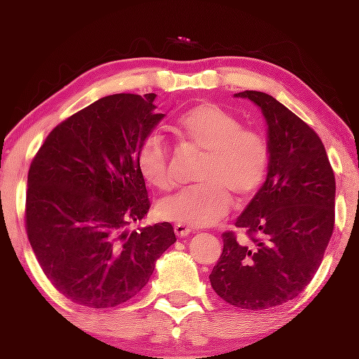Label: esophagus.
I'll return each mask as SVG.
<instances>
[{
  "instance_id": "1",
  "label": "esophagus",
  "mask_w": 359,
  "mask_h": 359,
  "mask_svg": "<svg viewBox=\"0 0 359 359\" xmlns=\"http://www.w3.org/2000/svg\"><path fill=\"white\" fill-rule=\"evenodd\" d=\"M189 232H191L189 227L181 226V224H176V226H175V234L178 236V237H184V236H188Z\"/></svg>"
}]
</instances>
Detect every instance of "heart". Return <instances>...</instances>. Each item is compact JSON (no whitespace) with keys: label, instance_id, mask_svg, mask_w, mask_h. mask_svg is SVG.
Listing matches in <instances>:
<instances>
[{"label":"heart","instance_id":"obj_1","mask_svg":"<svg viewBox=\"0 0 359 359\" xmlns=\"http://www.w3.org/2000/svg\"><path fill=\"white\" fill-rule=\"evenodd\" d=\"M178 135L204 155L198 170L201 184L158 204L163 221L186 227L212 226L229 214V194L244 203L262 188L271 163L267 142L255 130L242 127L229 111L214 104L196 105L180 120ZM137 166L153 188H175L170 148L160 135H150L140 145Z\"/></svg>","mask_w":359,"mask_h":359}]
</instances>
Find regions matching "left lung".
Returning a JSON list of instances; mask_svg holds the SVG:
<instances>
[{
	"label": "left lung",
	"instance_id": "left-lung-1",
	"mask_svg": "<svg viewBox=\"0 0 359 359\" xmlns=\"http://www.w3.org/2000/svg\"><path fill=\"white\" fill-rule=\"evenodd\" d=\"M236 97L262 110L269 133L267 180L237 217L236 232L222 234L224 248L209 280L227 304L265 310L295 299L322 264L334 226V173L313 128L257 90Z\"/></svg>",
	"mask_w": 359,
	"mask_h": 359
}]
</instances>
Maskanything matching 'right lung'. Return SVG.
Here are the masks:
<instances>
[{
    "instance_id": "right-lung-1",
    "label": "right lung",
    "mask_w": 359,
    "mask_h": 359,
    "mask_svg": "<svg viewBox=\"0 0 359 359\" xmlns=\"http://www.w3.org/2000/svg\"><path fill=\"white\" fill-rule=\"evenodd\" d=\"M155 94H115L60 122L27 173L26 232L50 283L74 304L110 309L150 280L176 242L170 222L128 231L150 199L138 148L165 117Z\"/></svg>"
}]
</instances>
